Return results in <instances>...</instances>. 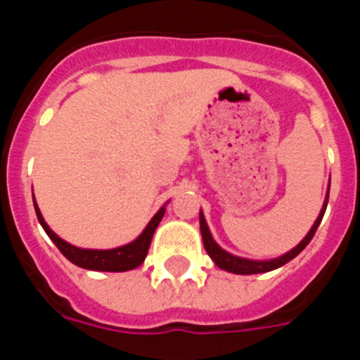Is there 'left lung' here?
Returning a JSON list of instances; mask_svg holds the SVG:
<instances>
[{
	"label": "left lung",
	"mask_w": 360,
	"mask_h": 360,
	"mask_svg": "<svg viewBox=\"0 0 360 360\" xmlns=\"http://www.w3.org/2000/svg\"><path fill=\"white\" fill-rule=\"evenodd\" d=\"M328 195H330V186H328V193H326V198H324L323 209H321L319 216H317V219H316V224L311 225V229H310V231H308L307 236H304L303 240L299 241V243L295 245L294 249L288 250V252H285V254H283V256L274 257V259H265V262H257V259H247V257L234 256V254H231V252H227V250H224L214 241V238H212L211 231H209L207 221H205V216H203V212L200 211V231H202L203 247H205V250H207V254H209V256H211L212 262L216 263V266L227 270V272H232V274H241V276L262 274V272H270V270L279 269V266H283V265H285V263L290 262V259H294V257L297 256V254L301 252V250H303L308 243H310V240H311V238H314V234H316L317 227H319L321 219H323L324 211H326V205H328Z\"/></svg>",
	"instance_id": "left-lung-1"
}]
</instances>
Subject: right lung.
I'll return each mask as SVG.
<instances>
[{
  "mask_svg": "<svg viewBox=\"0 0 360 360\" xmlns=\"http://www.w3.org/2000/svg\"><path fill=\"white\" fill-rule=\"evenodd\" d=\"M34 196V195H32ZM34 209H36L37 219H39L41 227L44 229V232L49 234L50 240L56 243V247L63 252V256L66 259L73 263V265L81 266L86 270H98V272H126V270H133L139 265H142L148 256L149 245H151L153 234L157 231L158 224H160L162 216L165 212V205H162L158 209V212L151 218L146 229L142 231V234L136 240H133L131 243L122 245V247H117V249H81V247H75V245L68 243L63 238H59L52 229L49 227V224L44 221L43 214H41L39 207H37L36 200H34Z\"/></svg>",
  "mask_w": 360,
  "mask_h": 360,
  "instance_id": "add662e5",
  "label": "right lung"
}]
</instances>
